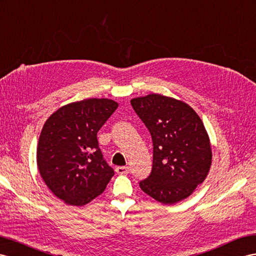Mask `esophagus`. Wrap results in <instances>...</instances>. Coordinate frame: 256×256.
<instances>
[{
	"mask_svg": "<svg viewBox=\"0 0 256 256\" xmlns=\"http://www.w3.org/2000/svg\"><path fill=\"white\" fill-rule=\"evenodd\" d=\"M116 172L118 174H128L130 172L128 166H118L116 168Z\"/></svg>",
	"mask_w": 256,
	"mask_h": 256,
	"instance_id": "obj_1",
	"label": "esophagus"
}]
</instances>
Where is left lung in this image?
<instances>
[{
	"label": "left lung",
	"instance_id": "1",
	"mask_svg": "<svg viewBox=\"0 0 256 256\" xmlns=\"http://www.w3.org/2000/svg\"><path fill=\"white\" fill-rule=\"evenodd\" d=\"M130 104L154 145L152 170L140 182L142 190L163 204L186 199L206 180L212 162L200 116L184 102L160 94L134 98Z\"/></svg>",
	"mask_w": 256,
	"mask_h": 256
}]
</instances>
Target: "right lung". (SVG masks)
Segmentation results:
<instances>
[{
  "label": "right lung",
  "instance_id": "right-lung-1",
  "mask_svg": "<svg viewBox=\"0 0 256 256\" xmlns=\"http://www.w3.org/2000/svg\"><path fill=\"white\" fill-rule=\"evenodd\" d=\"M116 108L111 100L90 98L66 104L45 122L38 144V168L50 192L67 204H86L114 175L98 146L97 132Z\"/></svg>",
  "mask_w": 256,
  "mask_h": 256
}]
</instances>
